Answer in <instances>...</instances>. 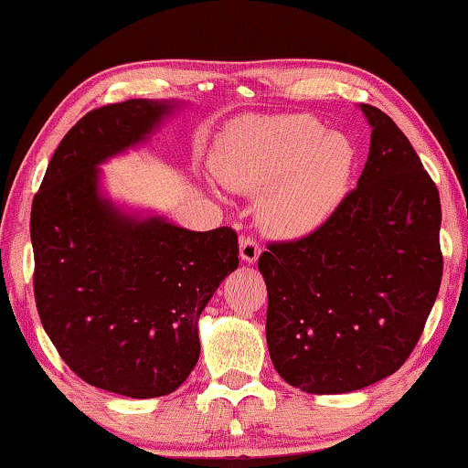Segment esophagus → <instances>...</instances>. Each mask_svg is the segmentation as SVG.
Instances as JSON below:
<instances>
[{"label":"esophagus","instance_id":"esophagus-1","mask_svg":"<svg viewBox=\"0 0 468 468\" xmlns=\"http://www.w3.org/2000/svg\"><path fill=\"white\" fill-rule=\"evenodd\" d=\"M239 256L245 264H253L260 258V243L250 235H243L239 239Z\"/></svg>","mask_w":468,"mask_h":468}]
</instances>
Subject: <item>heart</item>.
<instances>
[{
  "mask_svg": "<svg viewBox=\"0 0 468 468\" xmlns=\"http://www.w3.org/2000/svg\"><path fill=\"white\" fill-rule=\"evenodd\" d=\"M357 150L312 115L251 117L218 142L215 171L243 194H261L260 223L274 235L303 237L345 200Z\"/></svg>",
  "mask_w": 468,
  "mask_h": 468,
  "instance_id": "b5f03b06",
  "label": "heart"
}]
</instances>
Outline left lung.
I'll return each instance as SVG.
<instances>
[{"label": "left lung", "instance_id": "left-lung-1", "mask_svg": "<svg viewBox=\"0 0 468 468\" xmlns=\"http://www.w3.org/2000/svg\"><path fill=\"white\" fill-rule=\"evenodd\" d=\"M357 187L318 231L268 243L266 343L284 382L310 394L361 390L413 353L438 297L441 206L430 173L384 111Z\"/></svg>", "mask_w": 468, "mask_h": 468}]
</instances>
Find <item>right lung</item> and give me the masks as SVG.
<instances>
[{
  "mask_svg": "<svg viewBox=\"0 0 468 468\" xmlns=\"http://www.w3.org/2000/svg\"><path fill=\"white\" fill-rule=\"evenodd\" d=\"M177 102L92 109L55 150L30 210L38 318L86 384L130 399L171 394L200 357L197 318L239 266L231 227L136 218L99 192V165L146 140Z\"/></svg>",
  "mask_w": 468,
  "mask_h": 468,
  "instance_id": "1",
  "label": "right lung"
}]
</instances>
